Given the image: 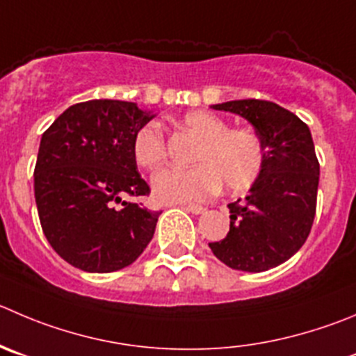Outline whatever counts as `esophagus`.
Wrapping results in <instances>:
<instances>
[{"label": "esophagus", "mask_w": 356, "mask_h": 356, "mask_svg": "<svg viewBox=\"0 0 356 356\" xmlns=\"http://www.w3.org/2000/svg\"><path fill=\"white\" fill-rule=\"evenodd\" d=\"M181 208H184L185 211L192 213V215H201V213L206 211V208H202V206L199 204H181Z\"/></svg>", "instance_id": "obj_1"}]
</instances>
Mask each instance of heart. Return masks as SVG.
I'll return each mask as SVG.
<instances>
[{
    "mask_svg": "<svg viewBox=\"0 0 356 356\" xmlns=\"http://www.w3.org/2000/svg\"><path fill=\"white\" fill-rule=\"evenodd\" d=\"M180 127L199 136L192 168H165L152 178V191L161 202H195L225 191L241 192L255 184L264 168V145L253 131L227 127L218 115L194 110L178 120ZM138 165L155 169L165 157L164 134L155 124L143 125L133 138Z\"/></svg>",
    "mask_w": 356,
    "mask_h": 356,
    "instance_id": "b5f03b06",
    "label": "heart"
}]
</instances>
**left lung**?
Masks as SVG:
<instances>
[{
  "mask_svg": "<svg viewBox=\"0 0 356 356\" xmlns=\"http://www.w3.org/2000/svg\"><path fill=\"white\" fill-rule=\"evenodd\" d=\"M211 108L253 125L264 145V168L248 195L229 204L231 229L209 248L231 269H273L299 252L316 213L320 164L311 131L297 115L270 101H227Z\"/></svg>",
  "mask_w": 356,
  "mask_h": 356,
  "instance_id": "8db88e82",
  "label": "left lung"
}]
</instances>
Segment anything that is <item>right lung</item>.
Masks as SVG:
<instances>
[{"label": "right lung", "mask_w": 356, "mask_h": 356, "mask_svg": "<svg viewBox=\"0 0 356 356\" xmlns=\"http://www.w3.org/2000/svg\"><path fill=\"white\" fill-rule=\"evenodd\" d=\"M155 117L136 103L73 104L43 133L35 199L50 246L87 273L131 266L152 241L161 213L125 197L148 195L133 138Z\"/></svg>", "instance_id": "add662e5"}]
</instances>
